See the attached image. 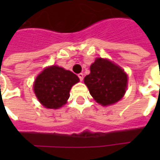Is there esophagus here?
<instances>
[{"label":"esophagus","instance_id":"1","mask_svg":"<svg viewBox=\"0 0 160 160\" xmlns=\"http://www.w3.org/2000/svg\"><path fill=\"white\" fill-rule=\"evenodd\" d=\"M78 76H79V78H80V80H81V81H82V80H83V78H84V73H79V74H78Z\"/></svg>","mask_w":160,"mask_h":160}]
</instances>
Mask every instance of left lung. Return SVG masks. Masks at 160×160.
<instances>
[{
  "instance_id": "8db88e82",
  "label": "left lung",
  "mask_w": 160,
  "mask_h": 160,
  "mask_svg": "<svg viewBox=\"0 0 160 160\" xmlns=\"http://www.w3.org/2000/svg\"><path fill=\"white\" fill-rule=\"evenodd\" d=\"M90 70L84 82L96 102L106 106L117 103L123 97L128 76L120 67L107 59L97 58L91 65Z\"/></svg>"
}]
</instances>
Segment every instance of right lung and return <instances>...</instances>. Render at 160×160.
<instances>
[{
  "label": "right lung",
  "instance_id": "add662e5",
  "mask_svg": "<svg viewBox=\"0 0 160 160\" xmlns=\"http://www.w3.org/2000/svg\"><path fill=\"white\" fill-rule=\"evenodd\" d=\"M79 77L69 70L58 66H50L37 77L33 88L40 103L49 109H58L67 103L69 92Z\"/></svg>",
  "mask_w": 160,
  "mask_h": 160
}]
</instances>
